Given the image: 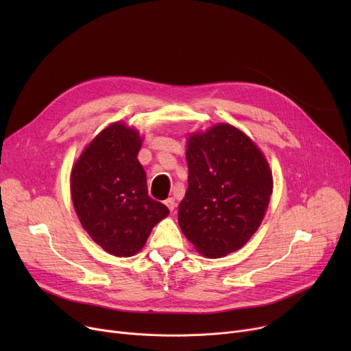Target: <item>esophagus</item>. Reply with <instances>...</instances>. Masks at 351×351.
Instances as JSON below:
<instances>
[{
    "instance_id": "esophagus-1",
    "label": "esophagus",
    "mask_w": 351,
    "mask_h": 351,
    "mask_svg": "<svg viewBox=\"0 0 351 351\" xmlns=\"http://www.w3.org/2000/svg\"><path fill=\"white\" fill-rule=\"evenodd\" d=\"M165 205L169 208V210L171 212H173L175 210V208H176V202H175V199L173 197H168L165 200Z\"/></svg>"
}]
</instances>
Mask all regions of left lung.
Here are the masks:
<instances>
[{
  "label": "left lung",
  "instance_id": "left-lung-1",
  "mask_svg": "<svg viewBox=\"0 0 351 351\" xmlns=\"http://www.w3.org/2000/svg\"><path fill=\"white\" fill-rule=\"evenodd\" d=\"M189 186L178 220L199 253L222 257L241 249L261 226L273 179L257 146L220 123L188 139Z\"/></svg>",
  "mask_w": 351,
  "mask_h": 351
}]
</instances>
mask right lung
I'll use <instances>...</instances> for the list:
<instances>
[{
	"label": "right lung",
	"instance_id": "1",
	"mask_svg": "<svg viewBox=\"0 0 351 351\" xmlns=\"http://www.w3.org/2000/svg\"><path fill=\"white\" fill-rule=\"evenodd\" d=\"M141 138L114 123L92 141L71 173V195L82 228L108 253H138L169 209L147 195L146 175L136 159Z\"/></svg>",
	"mask_w": 351,
	"mask_h": 351
}]
</instances>
